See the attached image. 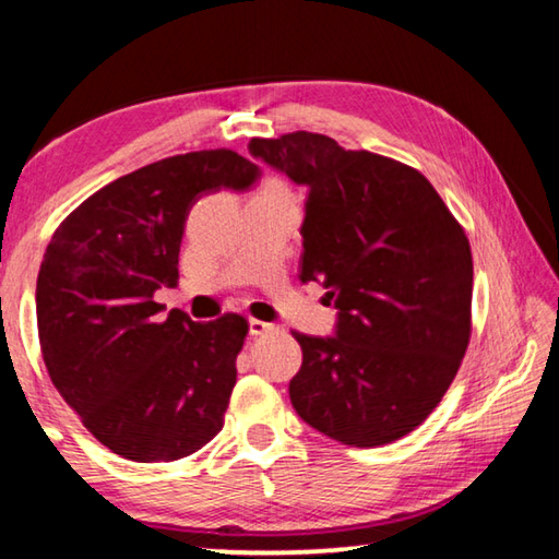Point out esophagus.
<instances>
[{
	"mask_svg": "<svg viewBox=\"0 0 559 559\" xmlns=\"http://www.w3.org/2000/svg\"><path fill=\"white\" fill-rule=\"evenodd\" d=\"M271 330H273L271 323H263V320H257V318L249 320V335H253V337L266 335V333H271Z\"/></svg>",
	"mask_w": 559,
	"mask_h": 559,
	"instance_id": "1",
	"label": "esophagus"
}]
</instances>
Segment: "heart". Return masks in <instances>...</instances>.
Here are the masks:
<instances>
[{"label": "heart", "mask_w": 559, "mask_h": 559, "mask_svg": "<svg viewBox=\"0 0 559 559\" xmlns=\"http://www.w3.org/2000/svg\"><path fill=\"white\" fill-rule=\"evenodd\" d=\"M263 189H271V192H286L288 194V189L286 187H283L281 182H276V179H273V182H269L266 187H263Z\"/></svg>", "instance_id": "b5f03b06"}]
</instances>
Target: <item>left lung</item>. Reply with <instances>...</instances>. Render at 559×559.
Segmentation results:
<instances>
[{
	"label": "left lung",
	"instance_id": "obj_1",
	"mask_svg": "<svg viewBox=\"0 0 559 559\" xmlns=\"http://www.w3.org/2000/svg\"><path fill=\"white\" fill-rule=\"evenodd\" d=\"M249 153L308 187L300 281L335 298V333H293V409L347 447H382L447 394L471 337L473 261L421 173L318 132L253 138Z\"/></svg>",
	"mask_w": 559,
	"mask_h": 559
}]
</instances>
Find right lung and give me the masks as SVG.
<instances>
[{
    "instance_id": "1",
    "label": "right lung",
    "mask_w": 559,
    "mask_h": 559,
    "mask_svg": "<svg viewBox=\"0 0 559 559\" xmlns=\"http://www.w3.org/2000/svg\"><path fill=\"white\" fill-rule=\"evenodd\" d=\"M259 165L234 150L159 159L91 194L53 231L36 281L46 370L103 447L140 463L200 451L224 427L249 333L155 302L177 286L179 243L204 194L246 192Z\"/></svg>"
}]
</instances>
